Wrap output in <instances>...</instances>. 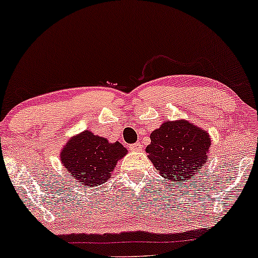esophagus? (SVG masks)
<instances>
[{"label":"esophagus","instance_id":"1","mask_svg":"<svg viewBox=\"0 0 258 258\" xmlns=\"http://www.w3.org/2000/svg\"><path fill=\"white\" fill-rule=\"evenodd\" d=\"M130 149H132L133 151H141V150H142V144H141L140 142L134 143V144H132V146H130Z\"/></svg>","mask_w":258,"mask_h":258}]
</instances>
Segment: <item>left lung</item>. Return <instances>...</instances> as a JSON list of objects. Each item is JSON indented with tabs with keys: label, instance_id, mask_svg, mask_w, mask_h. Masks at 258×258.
<instances>
[{
	"label": "left lung",
	"instance_id": "1",
	"mask_svg": "<svg viewBox=\"0 0 258 258\" xmlns=\"http://www.w3.org/2000/svg\"><path fill=\"white\" fill-rule=\"evenodd\" d=\"M150 140L146 153L162 177L171 182L199 177L211 147L209 133L182 118L163 122Z\"/></svg>",
	"mask_w": 258,
	"mask_h": 258
}]
</instances>
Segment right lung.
<instances>
[{
    "label": "right lung",
    "mask_w": 258,
    "mask_h": 258,
    "mask_svg": "<svg viewBox=\"0 0 258 258\" xmlns=\"http://www.w3.org/2000/svg\"><path fill=\"white\" fill-rule=\"evenodd\" d=\"M126 154V148L118 141L111 143L90 130H84L70 137L63 146L59 158L74 181L83 182L90 188L108 181L117 162Z\"/></svg>",
    "instance_id": "1"
}]
</instances>
